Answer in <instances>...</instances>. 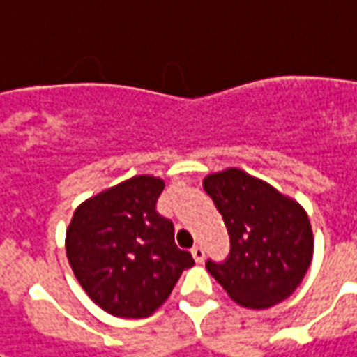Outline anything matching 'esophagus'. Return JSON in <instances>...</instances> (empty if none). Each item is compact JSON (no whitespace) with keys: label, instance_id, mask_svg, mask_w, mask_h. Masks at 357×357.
<instances>
[{"label":"esophagus","instance_id":"34e87169","mask_svg":"<svg viewBox=\"0 0 357 357\" xmlns=\"http://www.w3.org/2000/svg\"><path fill=\"white\" fill-rule=\"evenodd\" d=\"M191 255H193V259H195L197 263H203V259H204V249L201 248V245H195V248L191 249Z\"/></svg>","mask_w":357,"mask_h":357}]
</instances>
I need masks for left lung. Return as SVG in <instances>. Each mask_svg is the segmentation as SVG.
I'll list each match as a JSON object with an SVG mask.
<instances>
[{
	"label": "left lung",
	"instance_id": "obj_1",
	"mask_svg": "<svg viewBox=\"0 0 357 357\" xmlns=\"http://www.w3.org/2000/svg\"><path fill=\"white\" fill-rule=\"evenodd\" d=\"M230 234V257L206 263L231 300L266 309L290 298L313 259V230L305 208L263 179L226 168L203 179Z\"/></svg>",
	"mask_w": 357,
	"mask_h": 357
}]
</instances>
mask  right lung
Listing matches in <instances>:
<instances>
[{
  "instance_id": "add662e5",
  "label": "right lung",
  "mask_w": 357,
  "mask_h": 357,
  "mask_svg": "<svg viewBox=\"0 0 357 357\" xmlns=\"http://www.w3.org/2000/svg\"><path fill=\"white\" fill-rule=\"evenodd\" d=\"M164 179L135 176L75 208L66 253L79 284L114 317L153 315L181 273L195 265L174 241V224L156 213Z\"/></svg>"
}]
</instances>
